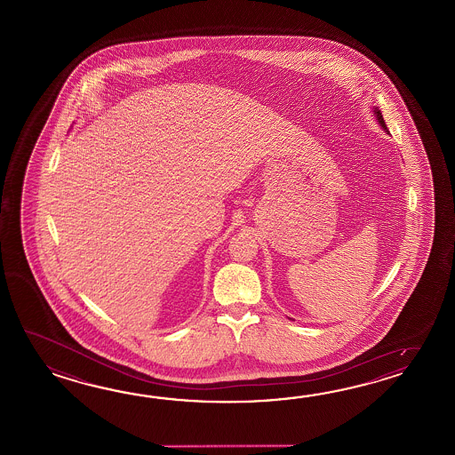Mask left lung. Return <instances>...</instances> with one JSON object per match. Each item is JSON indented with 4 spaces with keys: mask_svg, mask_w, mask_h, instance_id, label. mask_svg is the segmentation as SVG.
<instances>
[{
    "mask_svg": "<svg viewBox=\"0 0 455 455\" xmlns=\"http://www.w3.org/2000/svg\"><path fill=\"white\" fill-rule=\"evenodd\" d=\"M374 114H376V118H378L379 124L382 125V128H386L387 130L386 122H384V116H382V114H380V110L376 108V110H374Z\"/></svg>",
    "mask_w": 455,
    "mask_h": 455,
    "instance_id": "8db88e82",
    "label": "left lung"
}]
</instances>
